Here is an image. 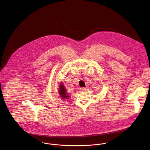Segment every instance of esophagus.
<instances>
[{
	"label": "esophagus",
	"mask_w": 150,
	"mask_h": 150,
	"mask_svg": "<svg viewBox=\"0 0 150 150\" xmlns=\"http://www.w3.org/2000/svg\"><path fill=\"white\" fill-rule=\"evenodd\" d=\"M81 92H84V91H86V88L81 87Z\"/></svg>",
	"instance_id": "obj_1"
}]
</instances>
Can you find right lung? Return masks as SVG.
<instances>
[{"mask_svg": "<svg viewBox=\"0 0 150 150\" xmlns=\"http://www.w3.org/2000/svg\"><path fill=\"white\" fill-rule=\"evenodd\" d=\"M58 92H59V95L62 98V99H69V95L68 92H67V90H66V88L64 87V84L62 82H60V83L59 84V88H58Z\"/></svg>", "mask_w": 150, "mask_h": 150, "instance_id": "1", "label": "right lung"}]
</instances>
